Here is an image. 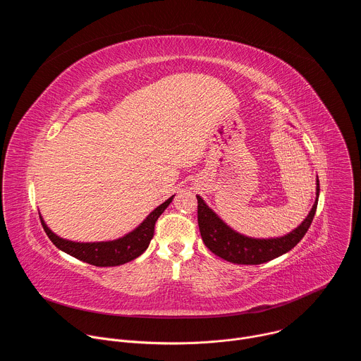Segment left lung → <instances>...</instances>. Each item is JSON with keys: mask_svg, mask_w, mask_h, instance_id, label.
<instances>
[{"mask_svg": "<svg viewBox=\"0 0 361 361\" xmlns=\"http://www.w3.org/2000/svg\"><path fill=\"white\" fill-rule=\"evenodd\" d=\"M320 194V183L317 178L316 188V201L313 209L304 219V221L293 231L283 237L276 238H252L243 235L228 227L210 207L204 202V200L197 195V217L201 238L204 244L210 248L212 252L221 257V259L234 263V264H263L276 257H280L294 248L300 240L305 235L308 227L312 226L314 219L317 202Z\"/></svg>", "mask_w": 361, "mask_h": 361, "instance_id": "8db88e82", "label": "left lung"}]
</instances>
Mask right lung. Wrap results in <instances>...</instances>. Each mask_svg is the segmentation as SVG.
<instances>
[{"label": "right lung", "mask_w": 361, "mask_h": 361, "mask_svg": "<svg viewBox=\"0 0 361 361\" xmlns=\"http://www.w3.org/2000/svg\"><path fill=\"white\" fill-rule=\"evenodd\" d=\"M173 198L174 195H171L169 200L160 204L157 209H154L135 230L113 241H99V243L70 241L59 237L57 234L51 231L44 223L41 214H39V220L48 238L53 241V244L61 251L75 257V259L84 263H88L97 267H114L137 259L138 255H141L148 248L149 241L154 235V226H156V221L163 214V212L169 207Z\"/></svg>", "instance_id": "1"}]
</instances>
